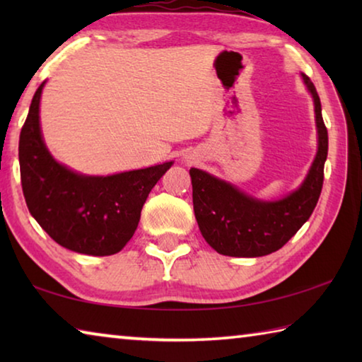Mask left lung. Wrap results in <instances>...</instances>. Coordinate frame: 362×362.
I'll list each match as a JSON object with an SVG mask.
<instances>
[{
  "mask_svg": "<svg viewBox=\"0 0 362 362\" xmlns=\"http://www.w3.org/2000/svg\"><path fill=\"white\" fill-rule=\"evenodd\" d=\"M313 95L317 153L308 175L298 189L284 199L259 201L230 183L201 169H189L193 209L201 235L218 254L230 257H262L276 252L302 228L320 199L329 137L321 113V100L311 79L302 75Z\"/></svg>",
  "mask_w": 362,
  "mask_h": 362,
  "instance_id": "left-lung-1",
  "label": "left lung"
}]
</instances>
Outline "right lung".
<instances>
[{"label": "right lung", "mask_w": 362, "mask_h": 362, "mask_svg": "<svg viewBox=\"0 0 362 362\" xmlns=\"http://www.w3.org/2000/svg\"><path fill=\"white\" fill-rule=\"evenodd\" d=\"M42 86L33 95L19 139L21 182L28 211L60 246L79 254L113 255L137 230L148 193L173 161L107 177L79 175L66 169L42 142Z\"/></svg>", "instance_id": "right-lung-1"}]
</instances>
